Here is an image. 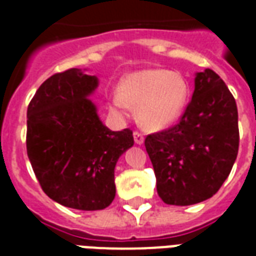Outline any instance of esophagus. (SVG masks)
Returning a JSON list of instances; mask_svg holds the SVG:
<instances>
[{"mask_svg":"<svg viewBox=\"0 0 256 256\" xmlns=\"http://www.w3.org/2000/svg\"><path fill=\"white\" fill-rule=\"evenodd\" d=\"M134 141H136V144H142L144 142V134L141 133V132H134Z\"/></svg>","mask_w":256,"mask_h":256,"instance_id":"1","label":"esophagus"}]
</instances>
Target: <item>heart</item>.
<instances>
[{"label":"heart","instance_id":"b5f03b06","mask_svg":"<svg viewBox=\"0 0 256 256\" xmlns=\"http://www.w3.org/2000/svg\"><path fill=\"white\" fill-rule=\"evenodd\" d=\"M188 97V82L181 74L150 68L128 74L120 80L118 93L111 97V108L120 116H128L130 106L138 108L141 124L159 130L177 122Z\"/></svg>","mask_w":256,"mask_h":256}]
</instances>
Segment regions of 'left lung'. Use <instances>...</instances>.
<instances>
[{"instance_id": "left-lung-1", "label": "left lung", "mask_w": 256, "mask_h": 256, "mask_svg": "<svg viewBox=\"0 0 256 256\" xmlns=\"http://www.w3.org/2000/svg\"><path fill=\"white\" fill-rule=\"evenodd\" d=\"M234 97L212 70L196 74L192 100L180 122L145 137L166 204L190 206L207 200L225 182L238 152Z\"/></svg>"}]
</instances>
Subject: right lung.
<instances>
[{
  "label": "right lung",
  "instance_id": "right-lung-1",
  "mask_svg": "<svg viewBox=\"0 0 256 256\" xmlns=\"http://www.w3.org/2000/svg\"><path fill=\"white\" fill-rule=\"evenodd\" d=\"M93 75L70 68L48 78L27 108V155L44 192L84 211L108 207L115 198V166L133 146V132H112L88 98Z\"/></svg>",
  "mask_w": 256,
  "mask_h": 256
}]
</instances>
